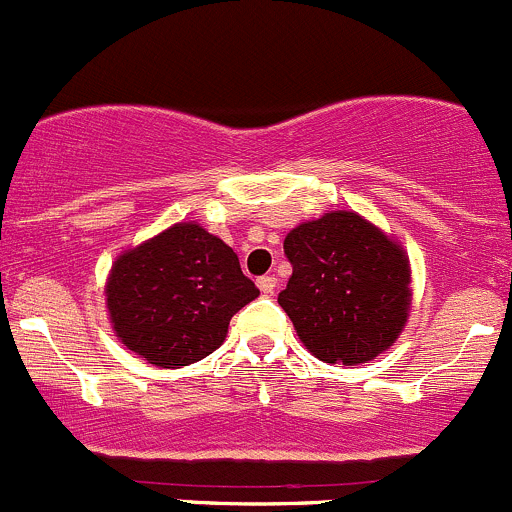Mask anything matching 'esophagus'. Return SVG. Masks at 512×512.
I'll use <instances>...</instances> for the list:
<instances>
[{"label": "esophagus", "mask_w": 512, "mask_h": 512, "mask_svg": "<svg viewBox=\"0 0 512 512\" xmlns=\"http://www.w3.org/2000/svg\"><path fill=\"white\" fill-rule=\"evenodd\" d=\"M256 283L258 288H261V293H266V296L268 293H273V288H276V278L273 276H261Z\"/></svg>", "instance_id": "esophagus-1"}]
</instances>
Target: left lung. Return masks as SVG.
<instances>
[{
	"label": "left lung",
	"instance_id": "1",
	"mask_svg": "<svg viewBox=\"0 0 512 512\" xmlns=\"http://www.w3.org/2000/svg\"><path fill=\"white\" fill-rule=\"evenodd\" d=\"M283 251L293 273L278 303L318 361L358 366L396 343L413 298L396 236L356 211H328L288 231Z\"/></svg>",
	"mask_w": 512,
	"mask_h": 512
}]
</instances>
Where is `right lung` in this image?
<instances>
[{"label":"right lung","mask_w":512,"mask_h":512,"mask_svg":"<svg viewBox=\"0 0 512 512\" xmlns=\"http://www.w3.org/2000/svg\"><path fill=\"white\" fill-rule=\"evenodd\" d=\"M116 338L159 368H181L214 353L236 311L258 296L239 256L196 221H181L129 246L104 286Z\"/></svg>","instance_id":"add662e5"}]
</instances>
